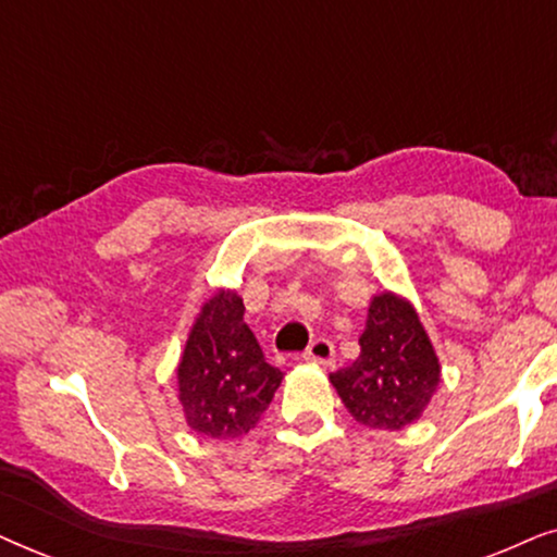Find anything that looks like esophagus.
Returning a JSON list of instances; mask_svg holds the SVG:
<instances>
[{"label": "esophagus", "mask_w": 557, "mask_h": 557, "mask_svg": "<svg viewBox=\"0 0 557 557\" xmlns=\"http://www.w3.org/2000/svg\"><path fill=\"white\" fill-rule=\"evenodd\" d=\"M333 356H336V351H333V344L329 338H315L313 344H310L306 348V354H302V359L310 361V364H321V367H329L333 361Z\"/></svg>", "instance_id": "34e87169"}]
</instances>
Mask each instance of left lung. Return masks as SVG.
Masks as SVG:
<instances>
[{"instance_id":"1","label":"left lung","mask_w":557,"mask_h":557,"mask_svg":"<svg viewBox=\"0 0 557 557\" xmlns=\"http://www.w3.org/2000/svg\"><path fill=\"white\" fill-rule=\"evenodd\" d=\"M354 364L331 374L341 403L361 425L403 430L438 392L441 364L418 310L395 293L374 295Z\"/></svg>"}]
</instances>
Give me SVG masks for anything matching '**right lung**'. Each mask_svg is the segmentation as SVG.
<instances>
[{
    "mask_svg": "<svg viewBox=\"0 0 557 557\" xmlns=\"http://www.w3.org/2000/svg\"><path fill=\"white\" fill-rule=\"evenodd\" d=\"M175 374L188 428L216 441L249 433L283 382L244 323V302L234 290L203 302Z\"/></svg>",
    "mask_w": 557,
    "mask_h": 557,
    "instance_id": "1",
    "label": "right lung"
}]
</instances>
